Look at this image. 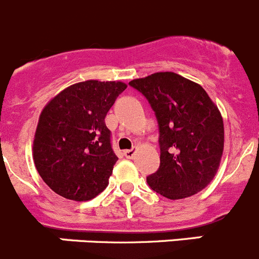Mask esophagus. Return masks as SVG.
Here are the masks:
<instances>
[{
    "label": "esophagus",
    "mask_w": 259,
    "mask_h": 259,
    "mask_svg": "<svg viewBox=\"0 0 259 259\" xmlns=\"http://www.w3.org/2000/svg\"><path fill=\"white\" fill-rule=\"evenodd\" d=\"M123 154H124V156L127 157V159H134L135 155H136V150L135 149L124 150V151H123Z\"/></svg>",
    "instance_id": "obj_1"
}]
</instances>
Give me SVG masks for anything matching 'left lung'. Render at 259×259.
Wrapping results in <instances>:
<instances>
[{
  "label": "left lung",
  "instance_id": "left-lung-1",
  "mask_svg": "<svg viewBox=\"0 0 259 259\" xmlns=\"http://www.w3.org/2000/svg\"><path fill=\"white\" fill-rule=\"evenodd\" d=\"M147 99L159 124L160 166L149 186L169 199L198 193L215 177L224 151L220 110L198 83L174 72L130 82Z\"/></svg>",
  "mask_w": 259,
  "mask_h": 259
}]
</instances>
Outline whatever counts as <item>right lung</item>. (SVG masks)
Returning a JSON list of instances; mask_svg holds the SVG:
<instances>
[{
    "instance_id": "add662e5",
    "label": "right lung",
    "mask_w": 259,
    "mask_h": 259,
    "mask_svg": "<svg viewBox=\"0 0 259 259\" xmlns=\"http://www.w3.org/2000/svg\"><path fill=\"white\" fill-rule=\"evenodd\" d=\"M125 88L120 81H82L44 107L33 159L52 191L72 201H89L104 191L118 160L105 117Z\"/></svg>"
}]
</instances>
